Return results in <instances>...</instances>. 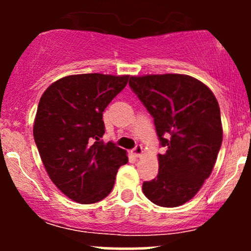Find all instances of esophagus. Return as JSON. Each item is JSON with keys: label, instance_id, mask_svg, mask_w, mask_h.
<instances>
[{"label": "esophagus", "instance_id": "obj_1", "mask_svg": "<svg viewBox=\"0 0 251 251\" xmlns=\"http://www.w3.org/2000/svg\"><path fill=\"white\" fill-rule=\"evenodd\" d=\"M132 153L134 154V157H140L143 153V146L142 145H135V148L132 150Z\"/></svg>", "mask_w": 251, "mask_h": 251}]
</instances>
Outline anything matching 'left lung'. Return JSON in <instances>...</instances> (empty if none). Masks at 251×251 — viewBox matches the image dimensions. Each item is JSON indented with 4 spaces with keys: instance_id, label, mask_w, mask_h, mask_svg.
<instances>
[{
    "instance_id": "obj_1",
    "label": "left lung",
    "mask_w": 251,
    "mask_h": 251,
    "mask_svg": "<svg viewBox=\"0 0 251 251\" xmlns=\"http://www.w3.org/2000/svg\"><path fill=\"white\" fill-rule=\"evenodd\" d=\"M129 87L153 117L160 145L159 170L144 181L152 203L175 208L189 201L211 175L223 129L217 99L208 86L184 74L131 76Z\"/></svg>"
}]
</instances>
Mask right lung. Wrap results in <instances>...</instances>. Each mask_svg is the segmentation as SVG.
<instances>
[{
  "mask_svg": "<svg viewBox=\"0 0 251 251\" xmlns=\"http://www.w3.org/2000/svg\"><path fill=\"white\" fill-rule=\"evenodd\" d=\"M129 75L89 73L61 77L40 99L33 133L40 157L56 188L81 204L103 200L125 150L101 140L102 112L127 85Z\"/></svg>",
  "mask_w": 251,
  "mask_h": 251,
  "instance_id": "right-lung-1",
  "label": "right lung"
}]
</instances>
